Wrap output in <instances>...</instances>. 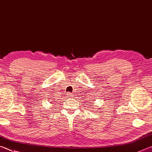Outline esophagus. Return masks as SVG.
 Segmentation results:
<instances>
[{"label": "esophagus", "mask_w": 152, "mask_h": 152, "mask_svg": "<svg viewBox=\"0 0 152 152\" xmlns=\"http://www.w3.org/2000/svg\"><path fill=\"white\" fill-rule=\"evenodd\" d=\"M67 95H68V96H69V97H72V94H71V93H68V94H67Z\"/></svg>", "instance_id": "34e87169"}]
</instances>
